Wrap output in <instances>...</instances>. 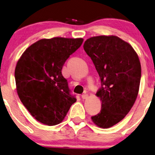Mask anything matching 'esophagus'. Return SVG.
I'll use <instances>...</instances> for the list:
<instances>
[{"mask_svg":"<svg viewBox=\"0 0 155 155\" xmlns=\"http://www.w3.org/2000/svg\"><path fill=\"white\" fill-rule=\"evenodd\" d=\"M81 97H82V98H83V99H86V98H88V94H82Z\"/></svg>","mask_w":155,"mask_h":155,"instance_id":"esophagus-1","label":"esophagus"}]
</instances>
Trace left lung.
I'll return each instance as SVG.
<instances>
[{
    "label": "left lung",
    "mask_w": 155,
    "mask_h": 155,
    "mask_svg": "<svg viewBox=\"0 0 155 155\" xmlns=\"http://www.w3.org/2000/svg\"><path fill=\"white\" fill-rule=\"evenodd\" d=\"M84 49L101 81L96 94L101 110L91 120L98 127L108 128L122 120L135 104L141 79L139 57L129 43L115 35L88 38Z\"/></svg>",
    "instance_id": "obj_1"
}]
</instances>
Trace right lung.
Segmentation results:
<instances>
[{
  "mask_svg": "<svg viewBox=\"0 0 155 155\" xmlns=\"http://www.w3.org/2000/svg\"><path fill=\"white\" fill-rule=\"evenodd\" d=\"M83 38L41 39L25 49L15 69L16 90L39 122L52 126L62 122L76 101L61 74L65 61L81 47Z\"/></svg>",
  "mask_w": 155,
  "mask_h": 155,
  "instance_id": "obj_1",
  "label": "right lung"
}]
</instances>
